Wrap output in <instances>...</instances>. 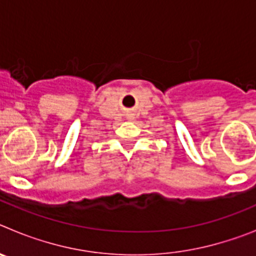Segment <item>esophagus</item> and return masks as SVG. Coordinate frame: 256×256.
<instances>
[{
	"label": "esophagus",
	"mask_w": 256,
	"mask_h": 256,
	"mask_svg": "<svg viewBox=\"0 0 256 256\" xmlns=\"http://www.w3.org/2000/svg\"><path fill=\"white\" fill-rule=\"evenodd\" d=\"M126 118H128V119H132V114H128V115H126Z\"/></svg>",
	"instance_id": "34e87169"
}]
</instances>
